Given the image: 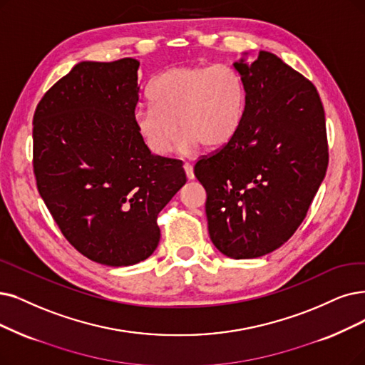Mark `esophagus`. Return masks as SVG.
Wrapping results in <instances>:
<instances>
[{"label":"esophagus","instance_id":"1","mask_svg":"<svg viewBox=\"0 0 365 365\" xmlns=\"http://www.w3.org/2000/svg\"><path fill=\"white\" fill-rule=\"evenodd\" d=\"M184 170L187 173V178L188 180H193L195 178V172H193V166L190 163H184Z\"/></svg>","mask_w":365,"mask_h":365}]
</instances>
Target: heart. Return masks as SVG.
<instances>
[{"instance_id":"1","label":"heart","mask_w":365,"mask_h":365,"mask_svg":"<svg viewBox=\"0 0 365 365\" xmlns=\"http://www.w3.org/2000/svg\"><path fill=\"white\" fill-rule=\"evenodd\" d=\"M148 97L153 106H139L133 123L147 148L157 155L172 151L178 127L182 150L223 147L238 132L245 109L240 73L223 64L169 67L153 79Z\"/></svg>"}]
</instances>
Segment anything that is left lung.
Wrapping results in <instances>:
<instances>
[{
  "instance_id": "1",
  "label": "left lung",
  "mask_w": 365,
  "mask_h": 365,
  "mask_svg": "<svg viewBox=\"0 0 365 365\" xmlns=\"http://www.w3.org/2000/svg\"><path fill=\"white\" fill-rule=\"evenodd\" d=\"M233 67L245 86L242 123L195 175L217 250L253 259L279 249L307 215L328 168L325 112L316 86L271 52Z\"/></svg>"
}]
</instances>
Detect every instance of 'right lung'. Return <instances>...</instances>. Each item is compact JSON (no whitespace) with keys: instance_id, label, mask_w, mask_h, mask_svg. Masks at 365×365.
Instances as JSON below:
<instances>
[{"instance_id":"obj_1","label":"right lung","mask_w":365,"mask_h":365,"mask_svg":"<svg viewBox=\"0 0 365 365\" xmlns=\"http://www.w3.org/2000/svg\"><path fill=\"white\" fill-rule=\"evenodd\" d=\"M139 61H82L34 112L37 188L66 240L88 259L128 267L160 241L157 215L185 184L181 160L151 154L133 123Z\"/></svg>"}]
</instances>
